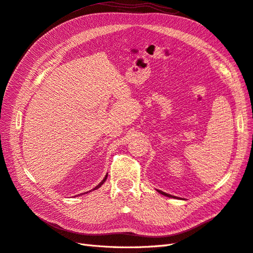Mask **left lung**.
<instances>
[{
  "instance_id": "1",
  "label": "left lung",
  "mask_w": 253,
  "mask_h": 253,
  "mask_svg": "<svg viewBox=\"0 0 253 253\" xmlns=\"http://www.w3.org/2000/svg\"><path fill=\"white\" fill-rule=\"evenodd\" d=\"M158 192L160 193V194H163V195H165V196H168V197H173L172 195H170V194H168V193H165V192H163V191H159V190H157Z\"/></svg>"
}]
</instances>
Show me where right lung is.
<instances>
[{"mask_svg":"<svg viewBox=\"0 0 253 253\" xmlns=\"http://www.w3.org/2000/svg\"><path fill=\"white\" fill-rule=\"evenodd\" d=\"M106 177H108V175H105V177H104V178H103V180H102V181H101V182H100V183H99V185H98V186H97V187H95V188H94V189H93V190H96V189H98V188H100V187H101V186H102V183H103V182H104V181H105V179H106Z\"/></svg>","mask_w":253,"mask_h":253,"instance_id":"obj_1","label":"right lung"}]
</instances>
